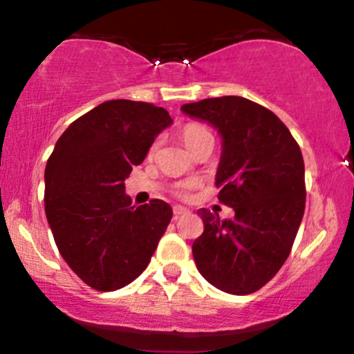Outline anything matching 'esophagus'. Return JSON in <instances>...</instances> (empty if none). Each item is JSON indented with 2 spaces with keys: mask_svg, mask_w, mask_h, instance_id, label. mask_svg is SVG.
Here are the masks:
<instances>
[{
  "mask_svg": "<svg viewBox=\"0 0 354 354\" xmlns=\"http://www.w3.org/2000/svg\"><path fill=\"white\" fill-rule=\"evenodd\" d=\"M173 214H174V219H178V218L185 216V214H189V209L183 208V206H174Z\"/></svg>",
  "mask_w": 354,
  "mask_h": 354,
  "instance_id": "esophagus-1",
  "label": "esophagus"
}]
</instances>
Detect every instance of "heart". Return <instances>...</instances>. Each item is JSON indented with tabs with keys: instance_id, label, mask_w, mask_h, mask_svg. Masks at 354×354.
<instances>
[{
	"instance_id": "b5f03b06",
	"label": "heart",
	"mask_w": 354,
	"mask_h": 354,
	"mask_svg": "<svg viewBox=\"0 0 354 354\" xmlns=\"http://www.w3.org/2000/svg\"><path fill=\"white\" fill-rule=\"evenodd\" d=\"M209 135H211V133L208 131V129H206L203 124H198V123H189V124H186L185 128L181 129L183 141H185V145L188 146L189 149H193L194 146L200 143L203 138H206V136H209ZM156 146H158V143H154L151 146V153L154 151V149H156ZM191 188H194V183L193 181L181 183V185L178 186V194H180V196H186V194H188V191Z\"/></svg>"
}]
</instances>
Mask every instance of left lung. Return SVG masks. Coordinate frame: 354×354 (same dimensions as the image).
I'll return each mask as SVG.
<instances>
[{"label": "left lung", "instance_id": "1", "mask_svg": "<svg viewBox=\"0 0 354 354\" xmlns=\"http://www.w3.org/2000/svg\"><path fill=\"white\" fill-rule=\"evenodd\" d=\"M181 109L221 135L218 200L234 209L233 219L198 211L205 231L193 243L194 263L218 290L251 295L284 265L301 225V149L273 111L241 96L201 100Z\"/></svg>", "mask_w": 354, "mask_h": 354}]
</instances>
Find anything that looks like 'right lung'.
Instances as JSON below:
<instances>
[{"label": "right lung", "mask_w": 354, "mask_h": 354, "mask_svg": "<svg viewBox=\"0 0 354 354\" xmlns=\"http://www.w3.org/2000/svg\"><path fill=\"white\" fill-rule=\"evenodd\" d=\"M173 123L165 108L104 101L68 126L44 169V211L61 256L88 286L115 291L148 266L171 221L168 203L133 206L124 180Z\"/></svg>", "instance_id": "add662e5"}]
</instances>
